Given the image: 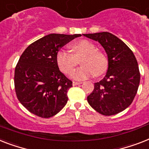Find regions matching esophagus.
Returning a JSON list of instances; mask_svg holds the SVG:
<instances>
[{"instance_id":"1","label":"esophagus","mask_w":149,"mask_h":149,"mask_svg":"<svg viewBox=\"0 0 149 149\" xmlns=\"http://www.w3.org/2000/svg\"><path fill=\"white\" fill-rule=\"evenodd\" d=\"M82 83H79V82H72V86H77L80 85Z\"/></svg>"}]
</instances>
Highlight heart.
I'll use <instances>...</instances> for the list:
<instances>
[{
	"mask_svg": "<svg viewBox=\"0 0 149 149\" xmlns=\"http://www.w3.org/2000/svg\"><path fill=\"white\" fill-rule=\"evenodd\" d=\"M72 54L64 49L58 51L56 60L63 73L70 75L81 60V67L73 72L75 80H84L95 75L100 77L106 72L108 60L106 55L96 49L93 43L86 40L76 41L70 46Z\"/></svg>",
	"mask_w": 149,
	"mask_h": 149,
	"instance_id": "b5f03b06",
	"label": "heart"
}]
</instances>
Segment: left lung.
<instances>
[{"mask_svg":"<svg viewBox=\"0 0 149 149\" xmlns=\"http://www.w3.org/2000/svg\"><path fill=\"white\" fill-rule=\"evenodd\" d=\"M98 41L108 56V70L102 80L94 84L87 101L104 116H112L128 108L137 93L140 83L138 62L130 48L109 32L83 34Z\"/></svg>","mask_w":149,"mask_h":149,"instance_id":"left-lung-1","label":"left lung"}]
</instances>
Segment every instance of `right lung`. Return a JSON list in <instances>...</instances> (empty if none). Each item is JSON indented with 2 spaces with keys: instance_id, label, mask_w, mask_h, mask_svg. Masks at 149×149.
<instances>
[{
  "instance_id": "add662e5",
  "label": "right lung",
  "mask_w": 149,
  "mask_h": 149,
  "mask_svg": "<svg viewBox=\"0 0 149 149\" xmlns=\"http://www.w3.org/2000/svg\"><path fill=\"white\" fill-rule=\"evenodd\" d=\"M81 34L50 33L26 47L14 72L17 97L33 114L49 118L66 106L72 81L60 72L56 56L60 49Z\"/></svg>"
}]
</instances>
